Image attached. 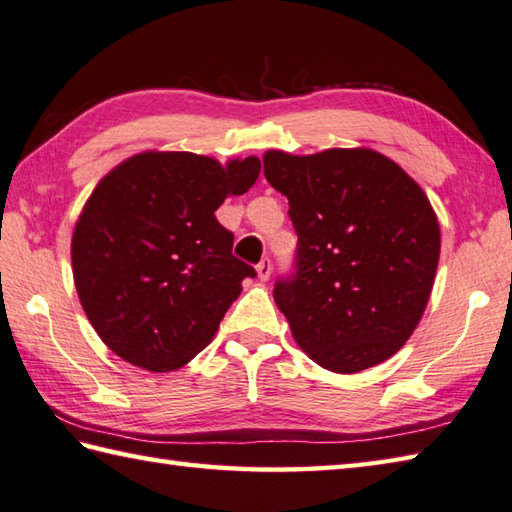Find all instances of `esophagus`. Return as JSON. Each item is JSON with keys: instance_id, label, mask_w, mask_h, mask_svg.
<instances>
[{"instance_id": "esophagus-1", "label": "esophagus", "mask_w": 512, "mask_h": 512, "mask_svg": "<svg viewBox=\"0 0 512 512\" xmlns=\"http://www.w3.org/2000/svg\"><path fill=\"white\" fill-rule=\"evenodd\" d=\"M256 271H258V278L260 280H269V276H271V260L269 258L260 260V263L256 265Z\"/></svg>"}]
</instances>
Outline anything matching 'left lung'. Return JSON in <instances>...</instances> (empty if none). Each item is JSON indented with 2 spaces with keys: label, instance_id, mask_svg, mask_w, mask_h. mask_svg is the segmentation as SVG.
Returning <instances> with one entry per match:
<instances>
[{
  "label": "left lung",
  "instance_id": "1",
  "mask_svg": "<svg viewBox=\"0 0 512 512\" xmlns=\"http://www.w3.org/2000/svg\"><path fill=\"white\" fill-rule=\"evenodd\" d=\"M263 163L298 234L296 271L274 287L294 340L333 373L389 360L420 322L440 260L422 187L369 148L269 150Z\"/></svg>",
  "mask_w": 512,
  "mask_h": 512
}]
</instances>
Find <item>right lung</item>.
I'll list each match as a JSON object with an SVG mask.
<instances>
[{"label": "right lung", "instance_id": "1", "mask_svg": "<svg viewBox=\"0 0 512 512\" xmlns=\"http://www.w3.org/2000/svg\"><path fill=\"white\" fill-rule=\"evenodd\" d=\"M258 174L256 156L221 165L141 152L99 181L72 234V274L90 325L119 358L163 373L212 342L241 283L256 276L214 212Z\"/></svg>", "mask_w": 512, "mask_h": 512}]
</instances>
